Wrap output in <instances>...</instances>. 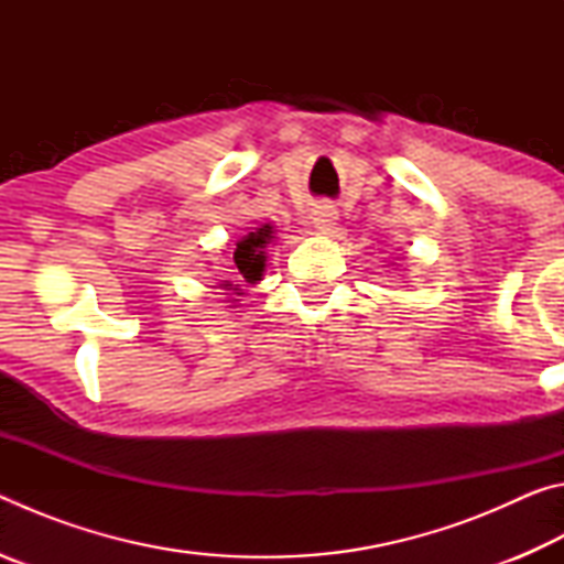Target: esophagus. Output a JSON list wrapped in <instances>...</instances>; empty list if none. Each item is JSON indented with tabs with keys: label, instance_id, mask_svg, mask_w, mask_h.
Segmentation results:
<instances>
[{
	"label": "esophagus",
	"instance_id": "obj_1",
	"mask_svg": "<svg viewBox=\"0 0 564 564\" xmlns=\"http://www.w3.org/2000/svg\"><path fill=\"white\" fill-rule=\"evenodd\" d=\"M313 224H316V228H318V231H323V234L333 231V228H336V224H338L336 206L321 204L316 212H313Z\"/></svg>",
	"mask_w": 564,
	"mask_h": 564
}]
</instances>
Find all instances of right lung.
Wrapping results in <instances>:
<instances>
[{"label":"right lung","instance_id":"1","mask_svg":"<svg viewBox=\"0 0 564 564\" xmlns=\"http://www.w3.org/2000/svg\"><path fill=\"white\" fill-rule=\"evenodd\" d=\"M275 238V231L271 224H263L261 228H256L248 236H243L241 241L236 243L234 248V263H236V271H238V281H224L218 283V289L228 291L226 295H241L243 289L241 285L246 283H259L263 279V271H265V261H269V256H265V248ZM216 289V285H214ZM238 299H231V303Z\"/></svg>","mask_w":564,"mask_h":564}]
</instances>
